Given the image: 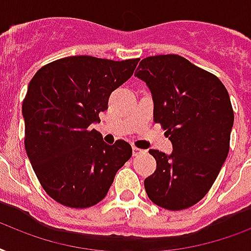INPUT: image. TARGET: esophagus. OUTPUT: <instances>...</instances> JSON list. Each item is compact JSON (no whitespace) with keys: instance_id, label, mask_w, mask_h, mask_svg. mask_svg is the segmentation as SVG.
Instances as JSON below:
<instances>
[{"instance_id":"obj_1","label":"esophagus","mask_w":251,"mask_h":251,"mask_svg":"<svg viewBox=\"0 0 251 251\" xmlns=\"http://www.w3.org/2000/svg\"><path fill=\"white\" fill-rule=\"evenodd\" d=\"M132 153H133V156H139V154H141V153H143V151H141V149H139V148H136V147H133L132 148Z\"/></svg>"}]
</instances>
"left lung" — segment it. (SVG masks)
<instances>
[{
	"label": "left lung",
	"instance_id": "left-lung-1",
	"mask_svg": "<svg viewBox=\"0 0 251 251\" xmlns=\"http://www.w3.org/2000/svg\"><path fill=\"white\" fill-rule=\"evenodd\" d=\"M136 77L152 93L153 120L173 144L172 154L151 149L157 169L144 180L153 203L170 211L192 207L216 180L229 152L232 103L220 79L178 55L140 61Z\"/></svg>",
	"mask_w": 251,
	"mask_h": 251
}]
</instances>
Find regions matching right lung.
<instances>
[{
    "label": "right lung",
    "mask_w": 251,
    "mask_h": 251,
    "mask_svg": "<svg viewBox=\"0 0 251 251\" xmlns=\"http://www.w3.org/2000/svg\"><path fill=\"white\" fill-rule=\"evenodd\" d=\"M137 63L71 56L42 67L28 83L22 104L25 148L42 187L60 204L99 203L131 158L127 141L108 145L90 126Z\"/></svg>",
    "instance_id": "right-lung-1"
}]
</instances>
